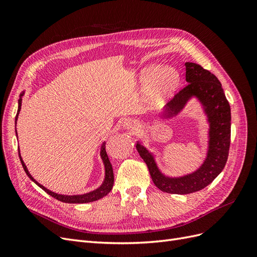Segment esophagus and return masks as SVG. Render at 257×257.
Segmentation results:
<instances>
[{
  "mask_svg": "<svg viewBox=\"0 0 257 257\" xmlns=\"http://www.w3.org/2000/svg\"><path fill=\"white\" fill-rule=\"evenodd\" d=\"M124 127L127 130L134 131L137 128V123H135L134 121H126V122H124Z\"/></svg>",
  "mask_w": 257,
  "mask_h": 257,
  "instance_id": "1",
  "label": "esophagus"
}]
</instances>
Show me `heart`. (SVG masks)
Returning <instances> with one entry per match:
<instances>
[{
    "label": "heart",
    "instance_id": "1",
    "mask_svg": "<svg viewBox=\"0 0 257 257\" xmlns=\"http://www.w3.org/2000/svg\"><path fill=\"white\" fill-rule=\"evenodd\" d=\"M177 76L172 71L162 72L155 79V83L152 89V96L155 99H161L165 93L176 84Z\"/></svg>",
    "mask_w": 257,
    "mask_h": 257
}]
</instances>
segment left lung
Here are the masks:
<instances>
[{"label": "left lung", "mask_w": 257, "mask_h": 257, "mask_svg": "<svg viewBox=\"0 0 257 257\" xmlns=\"http://www.w3.org/2000/svg\"><path fill=\"white\" fill-rule=\"evenodd\" d=\"M185 79L189 83L170 99L164 114L165 118L177 114L192 95L204 104L210 122L209 150L204 164L192 175L166 178L160 173L152 154L143 145H136L153 183L163 192L182 195L203 190L219 176L227 162L230 146V106L219 79L208 69L191 62L185 63Z\"/></svg>", "instance_id": "8db88e82"}]
</instances>
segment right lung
Returning <instances> with one entry per match:
<instances>
[{
	"instance_id": "1",
	"label": "right lung",
	"mask_w": 257,
	"mask_h": 257,
	"mask_svg": "<svg viewBox=\"0 0 257 257\" xmlns=\"http://www.w3.org/2000/svg\"><path fill=\"white\" fill-rule=\"evenodd\" d=\"M23 95V93L20 95V98L18 100V111H17V114H16V121L18 119V114L20 112V109H21V96ZM16 134H17V131H16ZM106 144L104 143L103 146H102V150H100V157H102L103 159V162L105 164V181L104 183L99 186V188L95 191L93 192H90V193H87V194H83V195H72V196H67V195H60V194H57V193H53L49 190H47L45 188V186H43L42 184L38 183L35 179L30 175V173L28 172V168L26 166L25 163H23L21 157H20V153H19V158H20V161H21V164H22V167L23 169H25V172L27 173L28 177L31 179V180L34 181L38 186H40L41 189H43L46 193L49 194L50 196H52L53 198H56L60 201H62V203H66V204H84V203H91V201H95L97 199H100L103 198L104 196H106L108 193H109L112 189L113 186V170H112V165L111 163L109 161V158H108V154H107V151H106Z\"/></svg>"
}]
</instances>
